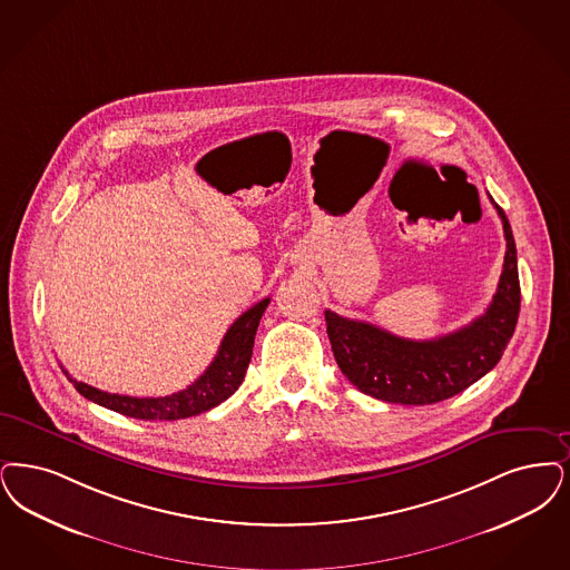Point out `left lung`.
Instances as JSON below:
<instances>
[{
	"instance_id": "8db88e82",
	"label": "left lung",
	"mask_w": 570,
	"mask_h": 570,
	"mask_svg": "<svg viewBox=\"0 0 570 570\" xmlns=\"http://www.w3.org/2000/svg\"><path fill=\"white\" fill-rule=\"evenodd\" d=\"M507 252L501 282L485 314L450 335L413 342L368 322L326 309V333L343 375L373 399L401 405H433L475 384L501 361L520 316L518 252L499 205Z\"/></svg>"
}]
</instances>
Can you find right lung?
Segmentation results:
<instances>
[{
    "mask_svg": "<svg viewBox=\"0 0 570 570\" xmlns=\"http://www.w3.org/2000/svg\"><path fill=\"white\" fill-rule=\"evenodd\" d=\"M269 301L272 298L258 301L248 312H244L239 318L235 320L225 340L220 342L212 365L205 368L204 375L195 380L190 386L184 387L180 392H174L169 396L137 399V396H125V394H110L73 380L68 371L63 373L85 399L129 417L165 422V420H183L190 415H199L227 401L228 396L242 386L246 377V368L250 365L254 335Z\"/></svg>",
    "mask_w": 570,
    "mask_h": 570,
    "instance_id": "1",
    "label": "right lung"
}]
</instances>
